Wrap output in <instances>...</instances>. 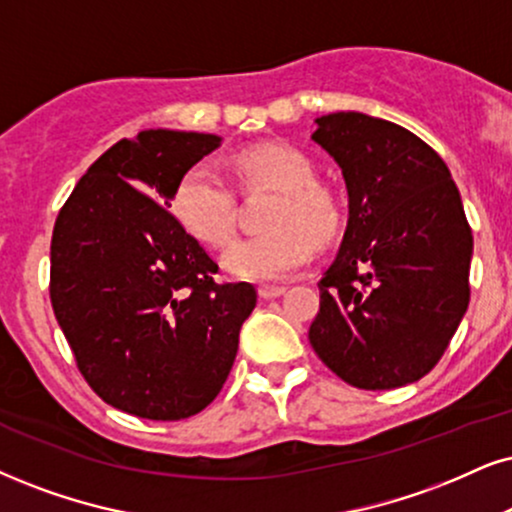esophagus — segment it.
<instances>
[{
	"label": "esophagus",
	"mask_w": 512,
	"mask_h": 512,
	"mask_svg": "<svg viewBox=\"0 0 512 512\" xmlns=\"http://www.w3.org/2000/svg\"><path fill=\"white\" fill-rule=\"evenodd\" d=\"M287 292V287H280V285H263L258 289V296L261 299H277V296H282Z\"/></svg>",
	"instance_id": "1"
}]
</instances>
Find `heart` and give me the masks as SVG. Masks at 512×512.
<instances>
[{"instance_id":"b5f03b06","label":"heart","mask_w":512,"mask_h":512,"mask_svg":"<svg viewBox=\"0 0 512 512\" xmlns=\"http://www.w3.org/2000/svg\"><path fill=\"white\" fill-rule=\"evenodd\" d=\"M246 185L280 189L270 208L268 232L237 239L223 254V268L237 280L280 282L311 261L315 244H330L344 227L337 192L315 182V166L304 151L266 144L237 156ZM235 192L225 175L208 161L189 166L173 192V213L201 244L220 249L235 232Z\"/></svg>"}]
</instances>
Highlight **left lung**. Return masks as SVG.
<instances>
[{
	"label": "left lung",
	"mask_w": 512,
	"mask_h": 512,
	"mask_svg": "<svg viewBox=\"0 0 512 512\" xmlns=\"http://www.w3.org/2000/svg\"><path fill=\"white\" fill-rule=\"evenodd\" d=\"M311 135L342 168L349 223L320 287L313 351L351 387L425 377L470 304L472 230L456 182L401 125L337 111Z\"/></svg>",
	"instance_id": "8db88e82"
}]
</instances>
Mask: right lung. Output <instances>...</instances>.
I'll return each mask as SVG.
<instances>
[{"instance_id":"add662e5","label":"right lung","mask_w":512,"mask_h":512,"mask_svg":"<svg viewBox=\"0 0 512 512\" xmlns=\"http://www.w3.org/2000/svg\"><path fill=\"white\" fill-rule=\"evenodd\" d=\"M218 147L142 130L87 168L56 218V320L87 384L137 418L185 420L216 399L256 306L254 285L213 280L218 263L168 213L180 175Z\"/></svg>"}]
</instances>
